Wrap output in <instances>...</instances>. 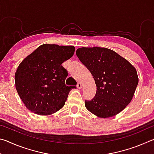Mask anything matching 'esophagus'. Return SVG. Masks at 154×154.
Segmentation results:
<instances>
[{"label": "esophagus", "mask_w": 154, "mask_h": 154, "mask_svg": "<svg viewBox=\"0 0 154 154\" xmlns=\"http://www.w3.org/2000/svg\"><path fill=\"white\" fill-rule=\"evenodd\" d=\"M77 88H78V89H82V83L78 82V83H77Z\"/></svg>", "instance_id": "esophagus-1"}]
</instances>
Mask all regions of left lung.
Masks as SVG:
<instances>
[{
	"label": "left lung",
	"mask_w": 154,
	"mask_h": 154,
	"mask_svg": "<svg viewBox=\"0 0 154 154\" xmlns=\"http://www.w3.org/2000/svg\"><path fill=\"white\" fill-rule=\"evenodd\" d=\"M77 56L92 75L96 93L85 107L98 118H111L124 110L139 83L137 70L116 52L105 48H81Z\"/></svg>",
	"instance_id": "left-lung-1"
}]
</instances>
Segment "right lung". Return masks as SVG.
I'll return each mask as SVG.
<instances>
[{
    "instance_id": "obj_1",
    "label": "right lung",
    "mask_w": 154,
    "mask_h": 154,
    "mask_svg": "<svg viewBox=\"0 0 154 154\" xmlns=\"http://www.w3.org/2000/svg\"><path fill=\"white\" fill-rule=\"evenodd\" d=\"M74 46L43 44L24 59L15 74V88L28 110L49 116L63 107L69 92L62 64L73 56Z\"/></svg>"
}]
</instances>
